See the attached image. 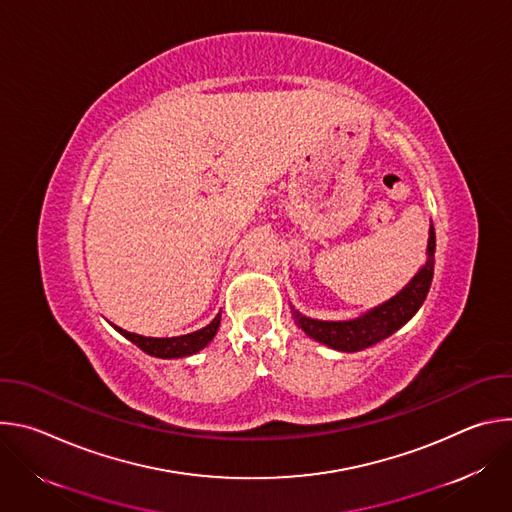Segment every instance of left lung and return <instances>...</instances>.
Listing matches in <instances>:
<instances>
[{"label":"left lung","mask_w":512,"mask_h":512,"mask_svg":"<svg viewBox=\"0 0 512 512\" xmlns=\"http://www.w3.org/2000/svg\"><path fill=\"white\" fill-rule=\"evenodd\" d=\"M433 265H435V231L431 225L429 239H427V261L397 296H393L385 304L369 310L367 314H362L360 318H354V320L324 322V320L302 316L298 310H294V318L310 338L334 350H342V352L364 350L389 338L393 332H397L403 324H407L417 314V310L425 302V296L433 279Z\"/></svg>","instance_id":"left-lung-1"}]
</instances>
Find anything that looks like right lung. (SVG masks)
Masks as SVG:
<instances>
[{
  "label": "right lung",
  "mask_w": 512,
  "mask_h": 512,
  "mask_svg": "<svg viewBox=\"0 0 512 512\" xmlns=\"http://www.w3.org/2000/svg\"><path fill=\"white\" fill-rule=\"evenodd\" d=\"M218 324H221V314H216V318L208 326L196 332H190L184 336H172V338H150V336H139V334L127 332L119 326H113V328L119 334H123L127 340H131L135 346H139L143 352L158 358H180V356H190L202 350L214 338Z\"/></svg>",
  "instance_id": "right-lung-1"
}]
</instances>
